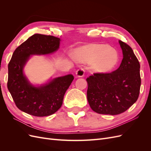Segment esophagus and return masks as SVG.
Listing matches in <instances>:
<instances>
[{
	"label": "esophagus",
	"mask_w": 151,
	"mask_h": 151,
	"mask_svg": "<svg viewBox=\"0 0 151 151\" xmlns=\"http://www.w3.org/2000/svg\"><path fill=\"white\" fill-rule=\"evenodd\" d=\"M84 73H85L84 68H83V67H81V68H79V69L76 71V74L77 77H83L84 76Z\"/></svg>",
	"instance_id": "1"
}]
</instances>
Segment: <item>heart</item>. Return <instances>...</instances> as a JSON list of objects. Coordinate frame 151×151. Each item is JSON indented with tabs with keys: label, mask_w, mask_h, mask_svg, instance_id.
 Returning a JSON list of instances; mask_svg holds the SVG:
<instances>
[{
	"label": "heart",
	"mask_w": 151,
	"mask_h": 151,
	"mask_svg": "<svg viewBox=\"0 0 151 151\" xmlns=\"http://www.w3.org/2000/svg\"><path fill=\"white\" fill-rule=\"evenodd\" d=\"M76 58L82 62H93V68L98 72H107L115 67L118 55L106 45H93L77 50Z\"/></svg>",
	"instance_id": "1"
}]
</instances>
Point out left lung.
<instances>
[{"label": "left lung", "mask_w": 151, "mask_h": 151, "mask_svg": "<svg viewBox=\"0 0 151 151\" xmlns=\"http://www.w3.org/2000/svg\"><path fill=\"white\" fill-rule=\"evenodd\" d=\"M119 43L123 53L120 67L110 73H94L86 79L88 103L99 114L118 115L127 110L139 98V62L129 45L121 40Z\"/></svg>", "instance_id": "left-lung-1"}]
</instances>
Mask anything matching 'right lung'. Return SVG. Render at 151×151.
I'll return each mask as SVG.
<instances>
[{
    "instance_id": "right-lung-1",
    "label": "right lung",
    "mask_w": 151,
    "mask_h": 151,
    "mask_svg": "<svg viewBox=\"0 0 151 151\" xmlns=\"http://www.w3.org/2000/svg\"><path fill=\"white\" fill-rule=\"evenodd\" d=\"M60 41V38L53 36L35 34L14 52L8 65L7 88L20 110L35 116H46L61 107L63 96L74 76L68 74L58 77L36 87L29 83L23 73V68L31 55L56 52Z\"/></svg>"
}]
</instances>
